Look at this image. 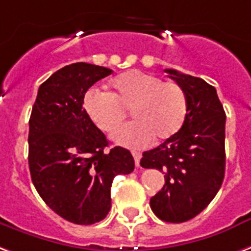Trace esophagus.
I'll return each instance as SVG.
<instances>
[{
    "instance_id": "esophagus-1",
    "label": "esophagus",
    "mask_w": 251,
    "mask_h": 251,
    "mask_svg": "<svg viewBox=\"0 0 251 251\" xmlns=\"http://www.w3.org/2000/svg\"><path fill=\"white\" fill-rule=\"evenodd\" d=\"M131 154H133V157H134V162H135V165H137V166H140L141 157H142V155H141L140 151H134V150H133V151H131Z\"/></svg>"
}]
</instances>
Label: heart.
Segmentation results:
<instances>
[{"label":"heart","instance_id":"b5f03b06","mask_svg":"<svg viewBox=\"0 0 251 251\" xmlns=\"http://www.w3.org/2000/svg\"><path fill=\"white\" fill-rule=\"evenodd\" d=\"M83 110L98 129L111 133L130 110L134 122L111 135L114 142L140 148L153 138L168 141L182 129L187 116L186 93L178 83L163 82L153 74L130 70L109 82V92L89 90Z\"/></svg>","mask_w":251,"mask_h":251}]
</instances>
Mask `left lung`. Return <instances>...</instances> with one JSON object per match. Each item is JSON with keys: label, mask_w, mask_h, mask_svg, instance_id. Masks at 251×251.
<instances>
[{"label": "left lung", "mask_w": 251, "mask_h": 251, "mask_svg": "<svg viewBox=\"0 0 251 251\" xmlns=\"http://www.w3.org/2000/svg\"><path fill=\"white\" fill-rule=\"evenodd\" d=\"M185 90L187 116L170 140L142 154L141 166L165 174V185L150 198L159 220L181 224L209 205L225 177V114L214 86L198 77L165 70Z\"/></svg>", "instance_id": "left-lung-1"}]
</instances>
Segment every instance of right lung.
Segmentation results:
<instances>
[{"instance_id":"obj_1","label":"right lung","mask_w":251,"mask_h":251,"mask_svg":"<svg viewBox=\"0 0 251 251\" xmlns=\"http://www.w3.org/2000/svg\"><path fill=\"white\" fill-rule=\"evenodd\" d=\"M110 74L86 62L59 69L38 89L29 120L33 185L51 210L77 225L103 220L114 177L134 170L130 151L107 149L106 137L82 107L88 89Z\"/></svg>"}]
</instances>
